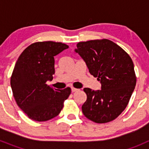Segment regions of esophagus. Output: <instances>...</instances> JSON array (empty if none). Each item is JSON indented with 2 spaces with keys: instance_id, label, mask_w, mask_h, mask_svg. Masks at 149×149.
Instances as JSON below:
<instances>
[{
  "instance_id": "1",
  "label": "esophagus",
  "mask_w": 149,
  "mask_h": 149,
  "mask_svg": "<svg viewBox=\"0 0 149 149\" xmlns=\"http://www.w3.org/2000/svg\"><path fill=\"white\" fill-rule=\"evenodd\" d=\"M79 89H76V88H74V87H72V92H76V91H78Z\"/></svg>"
}]
</instances>
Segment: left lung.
<instances>
[{"mask_svg":"<svg viewBox=\"0 0 149 149\" xmlns=\"http://www.w3.org/2000/svg\"><path fill=\"white\" fill-rule=\"evenodd\" d=\"M75 52L84 59L89 73L101 84L100 90L84 89L87 99L82 106L83 113L95 123L114 120L126 108L136 86L131 56L107 39L80 42Z\"/></svg>","mask_w":149,"mask_h":149,"instance_id":"left-lung-1","label":"left lung"}]
</instances>
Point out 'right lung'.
I'll list each match as a JSON object with an SVG mask.
<instances>
[{
    "instance_id": "right-lung-1",
    "label": "right lung",
    "mask_w": 149,
    "mask_h": 149,
    "mask_svg": "<svg viewBox=\"0 0 149 149\" xmlns=\"http://www.w3.org/2000/svg\"><path fill=\"white\" fill-rule=\"evenodd\" d=\"M68 48L62 42H37L24 50L10 78L18 106L30 119L45 122L58 116L72 89H54L47 84L54 74V56Z\"/></svg>"
}]
</instances>
